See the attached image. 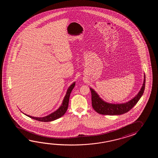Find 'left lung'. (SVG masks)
<instances>
[{"label":"left lung","instance_id":"8db88e82","mask_svg":"<svg viewBox=\"0 0 158 158\" xmlns=\"http://www.w3.org/2000/svg\"><path fill=\"white\" fill-rule=\"evenodd\" d=\"M145 74L143 83L139 91L133 99L123 103H110L103 101L93 89L90 88L91 93V103L94 110L101 114L120 115L130 111L140 99L145 88Z\"/></svg>","mask_w":158,"mask_h":158}]
</instances>
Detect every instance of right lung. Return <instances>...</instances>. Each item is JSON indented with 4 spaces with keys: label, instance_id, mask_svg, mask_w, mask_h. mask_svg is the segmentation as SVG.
I'll list each match as a JSON object with an SVG mask.
<instances>
[{
    "label": "right lung",
    "instance_id": "add662e5",
    "mask_svg": "<svg viewBox=\"0 0 158 158\" xmlns=\"http://www.w3.org/2000/svg\"><path fill=\"white\" fill-rule=\"evenodd\" d=\"M75 84H76V82H74L73 84L70 85L69 87H68L66 94L64 97V99L62 102V104L60 106V107L56 111L51 113V114H48L46 116L42 117V118H37V117L31 116L28 114H25L24 113L23 114L27 115V116L33 119H34L37 121H42V122H49V121H54L59 118H61L65 114L66 111L67 110L70 94H71L73 89L74 88Z\"/></svg>",
    "mask_w": 158,
    "mask_h": 158
}]
</instances>
